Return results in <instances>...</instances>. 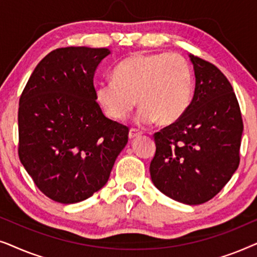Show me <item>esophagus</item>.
I'll use <instances>...</instances> for the list:
<instances>
[{"label":"esophagus","mask_w":257,"mask_h":257,"mask_svg":"<svg viewBox=\"0 0 257 257\" xmlns=\"http://www.w3.org/2000/svg\"><path fill=\"white\" fill-rule=\"evenodd\" d=\"M142 135V131H139L138 128H131L130 130V132H128V137H130V139H135L136 137H138V136H140Z\"/></svg>","instance_id":"esophagus-1"}]
</instances>
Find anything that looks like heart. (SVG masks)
Masks as SVG:
<instances>
[{
	"mask_svg": "<svg viewBox=\"0 0 257 257\" xmlns=\"http://www.w3.org/2000/svg\"><path fill=\"white\" fill-rule=\"evenodd\" d=\"M193 75L188 62L179 54H135L112 71V82L96 89V100L115 121L127 119L138 100L142 124L178 121L191 104Z\"/></svg>",
	"mask_w": 257,
	"mask_h": 257,
	"instance_id": "b5f03b06",
	"label": "heart"
}]
</instances>
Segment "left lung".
<instances>
[{
	"instance_id": "1",
	"label": "left lung",
	"mask_w": 257,
	"mask_h": 257,
	"mask_svg": "<svg viewBox=\"0 0 257 257\" xmlns=\"http://www.w3.org/2000/svg\"><path fill=\"white\" fill-rule=\"evenodd\" d=\"M194 96L185 114L154 133L151 179L165 195L200 205L222 189L240 164L243 121L233 86L212 63L189 55Z\"/></svg>"
}]
</instances>
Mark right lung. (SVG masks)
Here are the masks:
<instances>
[{"instance_id": "1", "label": "right lung", "mask_w": 257, "mask_h": 257, "mask_svg": "<svg viewBox=\"0 0 257 257\" xmlns=\"http://www.w3.org/2000/svg\"><path fill=\"white\" fill-rule=\"evenodd\" d=\"M106 48L68 47L48 54L20 97L19 157L38 189L76 203L106 184L128 127L105 117L93 76Z\"/></svg>"}]
</instances>
